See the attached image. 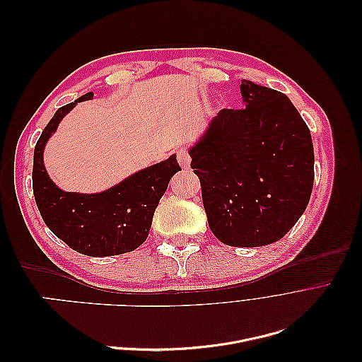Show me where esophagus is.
<instances>
[{
	"mask_svg": "<svg viewBox=\"0 0 362 362\" xmlns=\"http://www.w3.org/2000/svg\"><path fill=\"white\" fill-rule=\"evenodd\" d=\"M177 160L180 163V166L182 169H189L190 168V161H192V157H190V152L185 149V148H181L177 151Z\"/></svg>",
	"mask_w": 362,
	"mask_h": 362,
	"instance_id": "34e87169",
	"label": "esophagus"
}]
</instances>
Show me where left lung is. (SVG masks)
Returning <instances> with one entry per match:
<instances>
[{
    "instance_id": "left-lung-1",
    "label": "left lung",
    "mask_w": 362,
    "mask_h": 362,
    "mask_svg": "<svg viewBox=\"0 0 362 362\" xmlns=\"http://www.w3.org/2000/svg\"><path fill=\"white\" fill-rule=\"evenodd\" d=\"M245 105L223 108L192 146L213 234L228 246L275 243L303 214L314 182L310 128L288 98L243 80Z\"/></svg>"
}]
</instances>
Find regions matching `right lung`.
<instances>
[{"instance_id": "add662e5", "label": "right lung", "mask_w": 362, "mask_h": 362, "mask_svg": "<svg viewBox=\"0 0 362 362\" xmlns=\"http://www.w3.org/2000/svg\"><path fill=\"white\" fill-rule=\"evenodd\" d=\"M92 98L89 92L60 107L42 131L33 160V193L43 222L71 249L89 257H113L145 242L158 201L181 168L172 156L101 193L60 190L43 166V148L75 104Z\"/></svg>"}]
</instances>
